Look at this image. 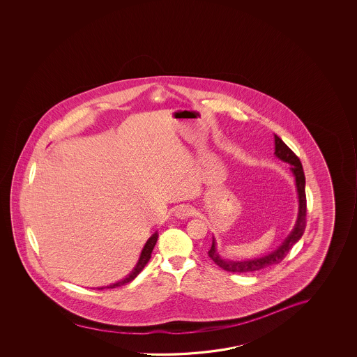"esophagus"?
Segmentation results:
<instances>
[{
    "instance_id": "esophagus-1",
    "label": "esophagus",
    "mask_w": 357,
    "mask_h": 357,
    "mask_svg": "<svg viewBox=\"0 0 357 357\" xmlns=\"http://www.w3.org/2000/svg\"><path fill=\"white\" fill-rule=\"evenodd\" d=\"M174 215L178 219H185V218L193 215V209L189 205H179L174 211Z\"/></svg>"
}]
</instances>
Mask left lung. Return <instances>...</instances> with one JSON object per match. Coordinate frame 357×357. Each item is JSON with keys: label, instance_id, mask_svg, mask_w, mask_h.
Here are the masks:
<instances>
[{"label": "left lung", "instance_id": "left-lung-1", "mask_svg": "<svg viewBox=\"0 0 357 357\" xmlns=\"http://www.w3.org/2000/svg\"><path fill=\"white\" fill-rule=\"evenodd\" d=\"M274 144L275 157L290 165L292 176L295 178V188H296L298 202L296 222H295V225L290 231V234L287 235L285 240L281 243L280 246H278L274 252H269L263 257L246 259V260L224 259L218 252L216 240L213 236V244H211V250L208 252V254L216 265H219L222 269L227 270V271L252 273V271L265 269L271 265L281 263L282 259L287 257L289 250L298 243V240L301 239V236L304 234L305 227H306V195H305V176L303 165H301L300 159L294 154L291 149L276 135H274Z\"/></svg>", "mask_w": 357, "mask_h": 357}]
</instances>
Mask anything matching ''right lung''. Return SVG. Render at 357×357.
<instances>
[{
	"instance_id": "1",
	"label": "right lung",
	"mask_w": 357,
	"mask_h": 357,
	"mask_svg": "<svg viewBox=\"0 0 357 357\" xmlns=\"http://www.w3.org/2000/svg\"><path fill=\"white\" fill-rule=\"evenodd\" d=\"M157 240H158V231H155V233H154L149 239L146 240V244H144L143 249H142L141 255H139L138 261L135 264V266L133 268V270H132V271H130L126 278H123L121 280L117 281V282H114V284H111V285H107V287H98L97 289H98V290H102V289H114V287H122L124 284H127L129 281H132L133 279H135V278H137V275L141 273L143 268L146 266V264L149 261L151 255H152L153 249H154V246L157 244Z\"/></svg>"
}]
</instances>
